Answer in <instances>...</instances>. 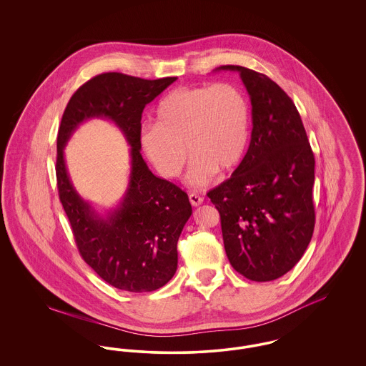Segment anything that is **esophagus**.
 Wrapping results in <instances>:
<instances>
[{
	"label": "esophagus",
	"instance_id": "obj_1",
	"mask_svg": "<svg viewBox=\"0 0 366 366\" xmlns=\"http://www.w3.org/2000/svg\"><path fill=\"white\" fill-rule=\"evenodd\" d=\"M189 200H191L192 206H194V207H197V206H200L203 202H204V199L200 196V194H197V193H189Z\"/></svg>",
	"mask_w": 366,
	"mask_h": 366
}]
</instances>
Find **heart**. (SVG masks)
I'll use <instances>...</instances> for the list:
<instances>
[{
  "label": "heart",
  "mask_w": 366,
  "mask_h": 366,
  "mask_svg": "<svg viewBox=\"0 0 366 366\" xmlns=\"http://www.w3.org/2000/svg\"><path fill=\"white\" fill-rule=\"evenodd\" d=\"M154 119L155 124L141 129L139 145L164 177L179 174L189 152L185 181L200 188L217 172L227 174L243 159L251 114L245 93L234 84L174 89L159 102Z\"/></svg>",
  "instance_id": "1"
}]
</instances>
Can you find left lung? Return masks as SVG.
<instances>
[{
    "label": "left lung",
    "instance_id": "1",
    "mask_svg": "<svg viewBox=\"0 0 366 366\" xmlns=\"http://www.w3.org/2000/svg\"><path fill=\"white\" fill-rule=\"evenodd\" d=\"M239 72L251 100L248 151L232 177L209 191L221 215L227 259L252 281H272L300 261L313 236L314 155L294 102L257 71Z\"/></svg>",
    "mask_w": 366,
    "mask_h": 366
}]
</instances>
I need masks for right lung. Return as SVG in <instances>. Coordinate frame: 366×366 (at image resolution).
Wrapping results in <instances>:
<instances>
[{
    "instance_id": "obj_1",
    "label": "right lung",
    "mask_w": 366,
    "mask_h": 366,
    "mask_svg": "<svg viewBox=\"0 0 366 366\" xmlns=\"http://www.w3.org/2000/svg\"><path fill=\"white\" fill-rule=\"evenodd\" d=\"M175 79L100 74L72 94L57 134V189L76 247L105 282L127 292H151L172 280L178 263L177 242L192 215L188 194L154 174L139 154L142 111ZM93 117L114 122L131 147L128 188L122 203L105 214L73 188L64 159L73 132Z\"/></svg>"
}]
</instances>
